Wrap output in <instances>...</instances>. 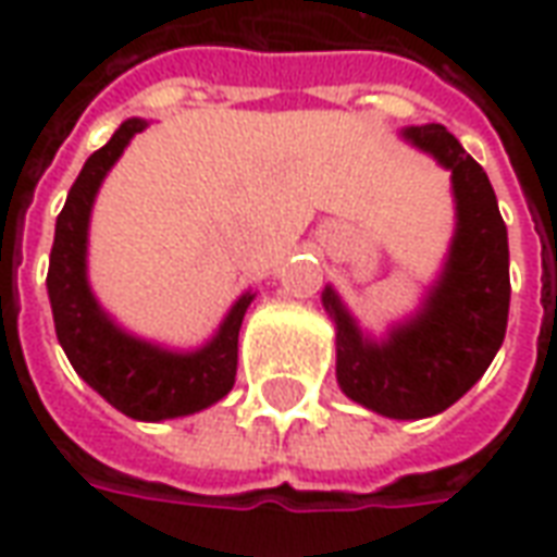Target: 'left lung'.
I'll list each match as a JSON object with an SVG mask.
<instances>
[{
	"label": "left lung",
	"mask_w": 557,
	"mask_h": 557,
	"mask_svg": "<svg viewBox=\"0 0 557 557\" xmlns=\"http://www.w3.org/2000/svg\"><path fill=\"white\" fill-rule=\"evenodd\" d=\"M403 137L450 170L456 232L438 283L411 322L373 343L334 289L322 301L337 322L343 394L385 418L418 420L450 409L502 349L510 310V250L498 199L478 160L442 125L406 127Z\"/></svg>",
	"instance_id": "1"
}]
</instances>
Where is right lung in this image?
I'll use <instances>...</instances> for the list:
<instances>
[{"label":"right lung","instance_id":"obj_1","mask_svg":"<svg viewBox=\"0 0 557 557\" xmlns=\"http://www.w3.org/2000/svg\"><path fill=\"white\" fill-rule=\"evenodd\" d=\"M143 127V119H127L113 139L98 148L79 170L65 208L55 218L47 292L53 304L55 337L83 382H89L127 418L166 420L208 409L230 394L238 370V331L253 295H242L214 339L187 355L131 337L98 307L86 280L91 202L103 175Z\"/></svg>","mask_w":557,"mask_h":557}]
</instances>
